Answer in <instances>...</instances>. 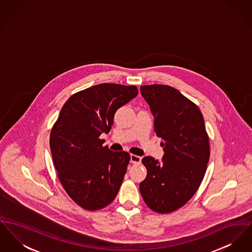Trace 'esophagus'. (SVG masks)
Segmentation results:
<instances>
[{
    "label": "esophagus",
    "instance_id": "obj_1",
    "mask_svg": "<svg viewBox=\"0 0 252 252\" xmlns=\"http://www.w3.org/2000/svg\"><path fill=\"white\" fill-rule=\"evenodd\" d=\"M142 161V157L135 155V154H131L130 155V162L133 163H140Z\"/></svg>",
    "mask_w": 252,
    "mask_h": 252
}]
</instances>
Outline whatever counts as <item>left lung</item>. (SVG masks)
I'll list each match as a JSON object with an SVG mask.
<instances>
[{
    "instance_id": "obj_1",
    "label": "left lung",
    "mask_w": 252,
    "mask_h": 252,
    "mask_svg": "<svg viewBox=\"0 0 252 252\" xmlns=\"http://www.w3.org/2000/svg\"><path fill=\"white\" fill-rule=\"evenodd\" d=\"M140 91L154 116V131L162 139L163 163L143 158L148 170L140 192L151 210L166 214L186 205L198 190L207 170L209 141L203 114L177 89L142 86Z\"/></svg>"
}]
</instances>
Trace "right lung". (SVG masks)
I'll return each mask as SVG.
<instances>
[{
	"label": "right lung",
	"instance_id": "1",
	"mask_svg": "<svg viewBox=\"0 0 252 252\" xmlns=\"http://www.w3.org/2000/svg\"><path fill=\"white\" fill-rule=\"evenodd\" d=\"M138 94L135 86L100 84L76 92L63 105L49 145L60 183L75 203L100 210L118 194L130 155L104 147L117 109Z\"/></svg>",
	"mask_w": 252,
	"mask_h": 252
}]
</instances>
